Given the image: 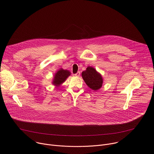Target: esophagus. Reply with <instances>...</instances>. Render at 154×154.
<instances>
[{
  "instance_id": "esophagus-1",
  "label": "esophagus",
  "mask_w": 154,
  "mask_h": 154,
  "mask_svg": "<svg viewBox=\"0 0 154 154\" xmlns=\"http://www.w3.org/2000/svg\"><path fill=\"white\" fill-rule=\"evenodd\" d=\"M80 72H77V73H75V74H74V75L75 76H77V77H78V76L80 75Z\"/></svg>"
}]
</instances>
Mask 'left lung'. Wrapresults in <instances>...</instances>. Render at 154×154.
<instances>
[{
    "label": "left lung",
    "instance_id": "obj_1",
    "mask_svg": "<svg viewBox=\"0 0 154 154\" xmlns=\"http://www.w3.org/2000/svg\"><path fill=\"white\" fill-rule=\"evenodd\" d=\"M82 77L86 84L92 90L97 91L101 88L103 85V78L95 68L88 66L86 70L82 72Z\"/></svg>",
    "mask_w": 154,
    "mask_h": 154
}]
</instances>
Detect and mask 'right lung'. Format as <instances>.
Here are the masks:
<instances>
[{"label":"right lung","mask_w":154,"mask_h":154,"mask_svg":"<svg viewBox=\"0 0 154 154\" xmlns=\"http://www.w3.org/2000/svg\"><path fill=\"white\" fill-rule=\"evenodd\" d=\"M70 74L71 72L69 71L60 69L57 72V73H56L53 84L56 86H59L61 83L65 81L66 78L70 75Z\"/></svg>","instance_id":"right-lung-1"}]
</instances>
